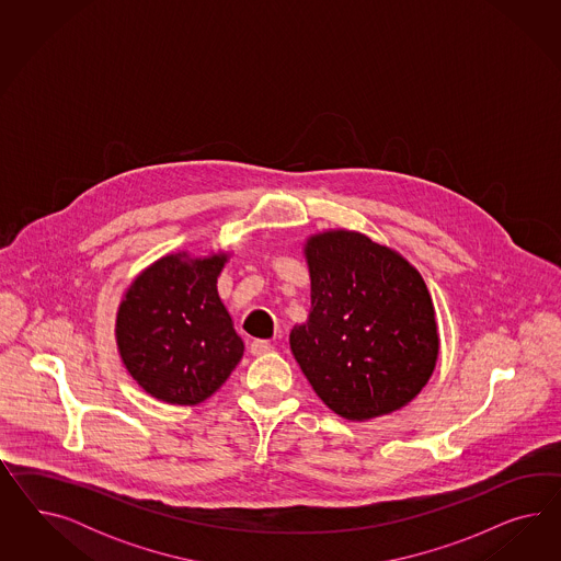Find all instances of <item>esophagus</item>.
<instances>
[{"mask_svg": "<svg viewBox=\"0 0 561 561\" xmlns=\"http://www.w3.org/2000/svg\"><path fill=\"white\" fill-rule=\"evenodd\" d=\"M249 350H251V354H253V356H265L267 352H272L273 345L270 341L256 340L251 343V347H249Z\"/></svg>", "mask_w": 561, "mask_h": 561, "instance_id": "1", "label": "esophagus"}]
</instances>
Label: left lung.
<instances>
[{"label":"left lung","instance_id":"obj_1","mask_svg":"<svg viewBox=\"0 0 561 561\" xmlns=\"http://www.w3.org/2000/svg\"><path fill=\"white\" fill-rule=\"evenodd\" d=\"M310 312L289 347L327 408L366 422L405 408L436 368L440 340L424 277L354 230L306 240Z\"/></svg>","mask_w":561,"mask_h":561}]
</instances>
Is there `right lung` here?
<instances>
[{
  "label": "right lung",
  "instance_id": "add662e5",
  "mask_svg": "<svg viewBox=\"0 0 561 561\" xmlns=\"http://www.w3.org/2000/svg\"><path fill=\"white\" fill-rule=\"evenodd\" d=\"M228 253H172L125 291L115 337L123 366L153 399L197 405L237 368L244 343L218 294Z\"/></svg>",
  "mask_w": 561,
  "mask_h": 561
}]
</instances>
